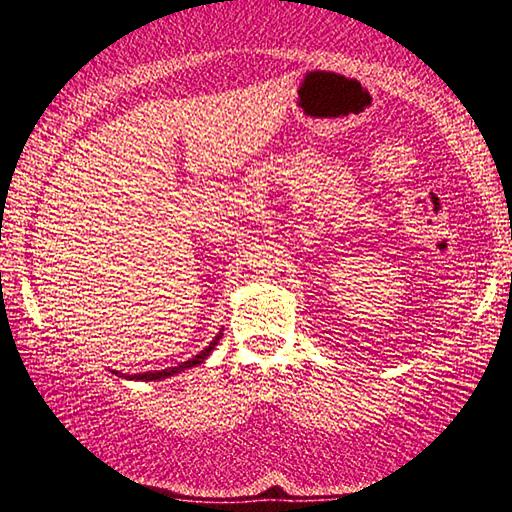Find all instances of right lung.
I'll return each instance as SVG.
<instances>
[{
    "label": "right lung",
    "mask_w": 512,
    "mask_h": 512,
    "mask_svg": "<svg viewBox=\"0 0 512 512\" xmlns=\"http://www.w3.org/2000/svg\"><path fill=\"white\" fill-rule=\"evenodd\" d=\"M219 339H221V334H216V339L207 345L205 350H201L196 354L194 359H189V361H185V363H180V366H173V368H167V370H153V372H142V375H135V377H131V379H144V381H155V379H164V377H169V375H176V372H180V370H187V368H192V366H198V363H203L207 357H210V352L214 350V345L219 343Z\"/></svg>",
    "instance_id": "right-lung-1"
}]
</instances>
